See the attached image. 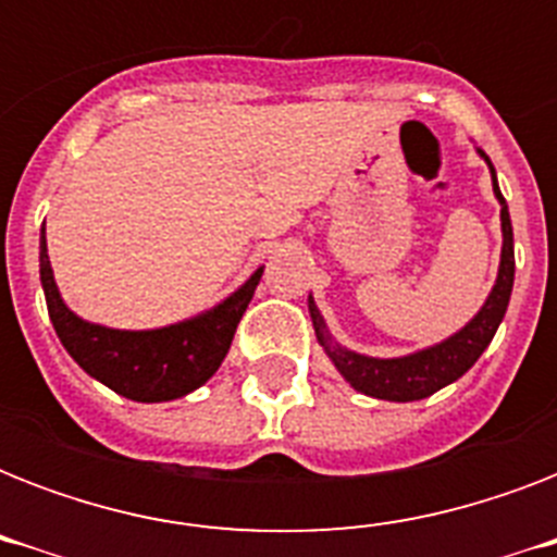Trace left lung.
<instances>
[{"mask_svg":"<svg viewBox=\"0 0 557 557\" xmlns=\"http://www.w3.org/2000/svg\"><path fill=\"white\" fill-rule=\"evenodd\" d=\"M485 159V152L480 150ZM488 161V159H485ZM492 168V164H488ZM494 173V168H492ZM494 193L500 199V219H503V257H500V274L494 283L492 295L485 300V306L476 312V318L468 323L466 330H459L454 338L442 341L436 347L422 349L416 356L405 358H367L349 349H341L338 344H332L326 323H323L321 312L314 309L309 300V312H312L314 335L321 341V347L330 352L332 364L338 367L344 379L367 396L387 398V401H419L428 398L431 393L442 389L450 381H457L459 375H466L474 361L483 356V349L492 344L494 332L500 326L506 306L511 297V283H515V236H511V219L506 199H503L497 178H494Z\"/></svg>","mask_w":557,"mask_h":557,"instance_id":"left-lung-1","label":"left lung"}]
</instances>
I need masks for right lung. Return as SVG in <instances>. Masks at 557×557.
<instances>
[{
    "mask_svg": "<svg viewBox=\"0 0 557 557\" xmlns=\"http://www.w3.org/2000/svg\"><path fill=\"white\" fill-rule=\"evenodd\" d=\"M260 277L262 269H257L225 304L168 330H107L98 323L81 321L60 300L54 271L48 262L46 227L39 234V280L57 338L91 379L133 401H170L201 387L227 356Z\"/></svg>",
    "mask_w": 557,
    "mask_h": 557,
    "instance_id": "add662e5",
    "label": "right lung"
}]
</instances>
